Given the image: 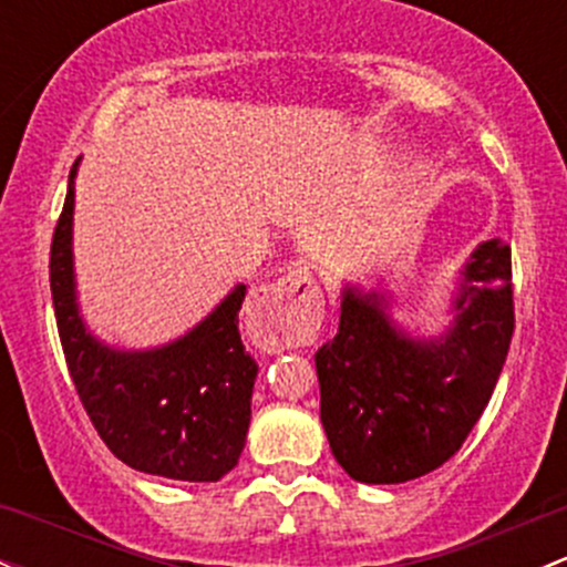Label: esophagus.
Masks as SVG:
<instances>
[{"label": "esophagus", "instance_id": "obj_1", "mask_svg": "<svg viewBox=\"0 0 567 567\" xmlns=\"http://www.w3.org/2000/svg\"><path fill=\"white\" fill-rule=\"evenodd\" d=\"M320 288L307 269H290L247 298V328L260 350L312 344L322 320Z\"/></svg>", "mask_w": 567, "mask_h": 567}]
</instances>
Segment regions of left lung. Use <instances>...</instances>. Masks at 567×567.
Segmentation results:
<instances>
[{
	"instance_id": "8db88e82",
	"label": "left lung",
	"mask_w": 567,
	"mask_h": 567,
	"mask_svg": "<svg viewBox=\"0 0 567 567\" xmlns=\"http://www.w3.org/2000/svg\"><path fill=\"white\" fill-rule=\"evenodd\" d=\"M460 274L455 320L439 339L403 333L382 293L344 288L339 331L315 365L328 444L354 482L431 474L489 403L514 333L512 247L482 241Z\"/></svg>"
}]
</instances>
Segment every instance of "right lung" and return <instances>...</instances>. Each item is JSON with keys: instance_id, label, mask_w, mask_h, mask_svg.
Returning a JSON list of instances; mask_svg holds the SVG:
<instances>
[{"instance_id": "1", "label": "right lung", "mask_w": 567, "mask_h": 567, "mask_svg": "<svg viewBox=\"0 0 567 567\" xmlns=\"http://www.w3.org/2000/svg\"><path fill=\"white\" fill-rule=\"evenodd\" d=\"M51 245V293L66 369L93 427L142 474L217 482L239 463L258 363L245 352L236 288L193 331L155 350H115L85 331L72 266L74 174Z\"/></svg>"}]
</instances>
